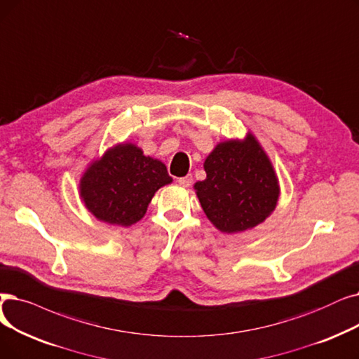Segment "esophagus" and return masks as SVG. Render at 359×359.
Wrapping results in <instances>:
<instances>
[{
	"instance_id": "34e87169",
	"label": "esophagus",
	"mask_w": 359,
	"mask_h": 359,
	"mask_svg": "<svg viewBox=\"0 0 359 359\" xmlns=\"http://www.w3.org/2000/svg\"><path fill=\"white\" fill-rule=\"evenodd\" d=\"M192 175H188V176H184V177H180V179H177V182H179V184L180 186H183V188H189V186L192 184Z\"/></svg>"
}]
</instances>
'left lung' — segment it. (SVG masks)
<instances>
[{"instance_id":"left-lung-1","label":"left lung","mask_w":359,"mask_h":359,"mask_svg":"<svg viewBox=\"0 0 359 359\" xmlns=\"http://www.w3.org/2000/svg\"><path fill=\"white\" fill-rule=\"evenodd\" d=\"M207 179L195 184L201 207L226 233L262 223L276 208L278 183L255 137L218 144L204 163Z\"/></svg>"}]
</instances>
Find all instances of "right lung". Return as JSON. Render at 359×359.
I'll return each mask as SVG.
<instances>
[{
    "instance_id": "add662e5",
    "label": "right lung",
    "mask_w": 359,
    "mask_h": 359,
    "mask_svg": "<svg viewBox=\"0 0 359 359\" xmlns=\"http://www.w3.org/2000/svg\"><path fill=\"white\" fill-rule=\"evenodd\" d=\"M170 182L161 161L145 157L132 144H123L88 168L81 182V195L100 220L130 226L141 220L154 194Z\"/></svg>"
}]
</instances>
